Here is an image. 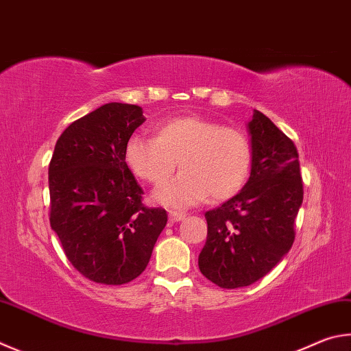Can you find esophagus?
Here are the masks:
<instances>
[{"instance_id":"obj_1","label":"esophagus","mask_w":351,"mask_h":351,"mask_svg":"<svg viewBox=\"0 0 351 351\" xmlns=\"http://www.w3.org/2000/svg\"><path fill=\"white\" fill-rule=\"evenodd\" d=\"M184 218H186V213L180 212V210H170V212H169V219L171 222H178V221H181Z\"/></svg>"}]
</instances>
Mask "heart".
Here are the masks:
<instances>
[{
	"label": "heart",
	"mask_w": 351,
	"mask_h": 351,
	"mask_svg": "<svg viewBox=\"0 0 351 351\" xmlns=\"http://www.w3.org/2000/svg\"><path fill=\"white\" fill-rule=\"evenodd\" d=\"M252 144L237 127L201 117H176L158 124L155 138L132 136L124 158L139 180L162 186L178 169L182 173L155 192L165 206L189 207L210 195L215 201L237 195L252 167Z\"/></svg>",
	"instance_id": "obj_1"
}]
</instances>
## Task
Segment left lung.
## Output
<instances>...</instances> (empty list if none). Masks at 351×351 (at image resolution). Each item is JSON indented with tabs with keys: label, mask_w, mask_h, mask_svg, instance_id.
<instances>
[{
	"label": "left lung",
	"mask_w": 351,
	"mask_h": 351,
	"mask_svg": "<svg viewBox=\"0 0 351 351\" xmlns=\"http://www.w3.org/2000/svg\"><path fill=\"white\" fill-rule=\"evenodd\" d=\"M248 129L250 178L238 195L206 212L207 241L197 258L202 275L221 289L252 285L289 253L304 197L295 143L258 110Z\"/></svg>",
	"instance_id": "obj_1"
}]
</instances>
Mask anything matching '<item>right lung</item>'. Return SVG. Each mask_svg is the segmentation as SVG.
Returning <instances> with one entry per match:
<instances>
[{
	"label": "right lung",
	"instance_id": "obj_1",
	"mask_svg": "<svg viewBox=\"0 0 351 351\" xmlns=\"http://www.w3.org/2000/svg\"><path fill=\"white\" fill-rule=\"evenodd\" d=\"M143 109L109 103L73 121L49 164L50 227L82 276L123 285L147 267L167 212L143 204V189L124 150Z\"/></svg>",
	"mask_w": 351,
	"mask_h": 351
}]
</instances>
